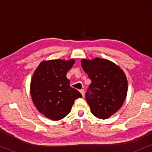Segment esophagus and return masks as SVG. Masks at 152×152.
Wrapping results in <instances>:
<instances>
[{
	"instance_id": "1",
	"label": "esophagus",
	"mask_w": 152,
	"mask_h": 152,
	"mask_svg": "<svg viewBox=\"0 0 152 152\" xmlns=\"http://www.w3.org/2000/svg\"><path fill=\"white\" fill-rule=\"evenodd\" d=\"M80 93H81V94L82 95V96L84 97V90H80Z\"/></svg>"
}]
</instances>
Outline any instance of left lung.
Returning a JSON list of instances; mask_svg holds the SVG:
<instances>
[{
    "mask_svg": "<svg viewBox=\"0 0 152 152\" xmlns=\"http://www.w3.org/2000/svg\"><path fill=\"white\" fill-rule=\"evenodd\" d=\"M81 65L91 80L86 93L91 113L99 119H107L125 100L128 89L125 73L117 64L99 57L82 59Z\"/></svg>",
    "mask_w": 152,
    "mask_h": 152,
    "instance_id": "obj_1",
    "label": "left lung"
}]
</instances>
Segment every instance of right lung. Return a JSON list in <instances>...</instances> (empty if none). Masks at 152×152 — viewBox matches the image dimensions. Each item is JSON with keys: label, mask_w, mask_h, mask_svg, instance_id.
Here are the masks:
<instances>
[{"label": "right lung", "mask_w": 152, "mask_h": 152, "mask_svg": "<svg viewBox=\"0 0 152 152\" xmlns=\"http://www.w3.org/2000/svg\"><path fill=\"white\" fill-rule=\"evenodd\" d=\"M75 59H51L41 61L33 73L30 95L37 109L52 120H59L71 111L74 102L82 97L70 86L66 77Z\"/></svg>", "instance_id": "right-lung-1"}]
</instances>
